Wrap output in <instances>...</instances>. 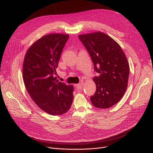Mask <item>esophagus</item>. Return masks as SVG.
<instances>
[{
	"label": "esophagus",
	"instance_id": "34e87169",
	"mask_svg": "<svg viewBox=\"0 0 153 153\" xmlns=\"http://www.w3.org/2000/svg\"><path fill=\"white\" fill-rule=\"evenodd\" d=\"M84 86V83H79V84H78V85H76V86L77 87V88H82Z\"/></svg>",
	"mask_w": 153,
	"mask_h": 153
}]
</instances>
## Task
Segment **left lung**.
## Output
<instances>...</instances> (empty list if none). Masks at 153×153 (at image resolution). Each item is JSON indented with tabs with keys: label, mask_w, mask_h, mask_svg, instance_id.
<instances>
[{
	"label": "left lung",
	"mask_w": 153,
	"mask_h": 153,
	"mask_svg": "<svg viewBox=\"0 0 153 153\" xmlns=\"http://www.w3.org/2000/svg\"><path fill=\"white\" fill-rule=\"evenodd\" d=\"M90 54L94 71L96 91L90 97L94 106L108 108L123 97L128 84V62L120 45L101 32L78 36Z\"/></svg>",
	"instance_id": "8db88e82"
}]
</instances>
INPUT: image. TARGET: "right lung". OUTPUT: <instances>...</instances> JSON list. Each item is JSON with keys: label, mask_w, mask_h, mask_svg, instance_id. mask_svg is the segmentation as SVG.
<instances>
[{"label": "right lung", "mask_w": 153, "mask_h": 153, "mask_svg": "<svg viewBox=\"0 0 153 153\" xmlns=\"http://www.w3.org/2000/svg\"><path fill=\"white\" fill-rule=\"evenodd\" d=\"M68 37L62 33L45 36L30 46L23 62L22 78L27 92L40 108L51 115L65 113L73 102L74 86L54 76Z\"/></svg>", "instance_id": "right-lung-1"}]
</instances>
